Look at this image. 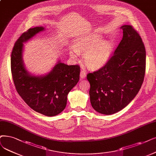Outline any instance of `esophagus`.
Returning a JSON list of instances; mask_svg holds the SVG:
<instances>
[{
  "label": "esophagus",
  "instance_id": "esophagus-1",
  "mask_svg": "<svg viewBox=\"0 0 156 156\" xmlns=\"http://www.w3.org/2000/svg\"><path fill=\"white\" fill-rule=\"evenodd\" d=\"M86 76V72L84 70H81L80 73V78H84Z\"/></svg>",
  "mask_w": 156,
  "mask_h": 156
}]
</instances>
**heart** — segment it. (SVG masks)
Listing matches in <instances>:
<instances>
[{
	"instance_id": "heart-1",
	"label": "heart",
	"mask_w": 156,
	"mask_h": 156,
	"mask_svg": "<svg viewBox=\"0 0 156 156\" xmlns=\"http://www.w3.org/2000/svg\"><path fill=\"white\" fill-rule=\"evenodd\" d=\"M101 36L93 34L78 39L73 44L70 56L76 59L78 54L84 55L86 65L91 69L104 66L109 60L112 51V44L109 41H101Z\"/></svg>"
}]
</instances>
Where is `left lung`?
<instances>
[{
  "instance_id": "obj_1",
  "label": "left lung",
  "mask_w": 156,
  "mask_h": 156,
  "mask_svg": "<svg viewBox=\"0 0 156 156\" xmlns=\"http://www.w3.org/2000/svg\"><path fill=\"white\" fill-rule=\"evenodd\" d=\"M123 38L104 66L89 73L90 97L98 113L112 115L120 111L138 94L144 80L146 51L138 33L124 25Z\"/></svg>"
}]
</instances>
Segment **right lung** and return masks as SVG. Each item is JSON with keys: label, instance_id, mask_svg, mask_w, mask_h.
Returning <instances> with one entry per match:
<instances>
[{"label": "right lung", "instance_id": "obj_1", "mask_svg": "<svg viewBox=\"0 0 156 156\" xmlns=\"http://www.w3.org/2000/svg\"><path fill=\"white\" fill-rule=\"evenodd\" d=\"M43 30L36 27L22 34L12 51L11 69L16 90L24 102L36 112L54 116L65 109L68 93L79 80L80 67L58 61L45 76H34L27 71L22 59L23 43Z\"/></svg>", "mask_w": 156, "mask_h": 156}]
</instances>
